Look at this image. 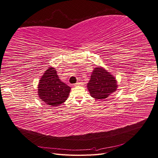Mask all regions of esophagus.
I'll return each instance as SVG.
<instances>
[{
    "mask_svg": "<svg viewBox=\"0 0 158 158\" xmlns=\"http://www.w3.org/2000/svg\"><path fill=\"white\" fill-rule=\"evenodd\" d=\"M83 82H77L75 84V86H79V85H83Z\"/></svg>",
    "mask_w": 158,
    "mask_h": 158,
    "instance_id": "34e87169",
    "label": "esophagus"
}]
</instances>
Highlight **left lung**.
<instances>
[{"instance_id": "left-lung-1", "label": "left lung", "mask_w": 158, "mask_h": 158, "mask_svg": "<svg viewBox=\"0 0 158 158\" xmlns=\"http://www.w3.org/2000/svg\"><path fill=\"white\" fill-rule=\"evenodd\" d=\"M115 77L102 67L94 68L87 84L90 96L96 100H104L117 89Z\"/></svg>"}]
</instances>
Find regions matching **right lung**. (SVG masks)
<instances>
[{"label":"right lung","instance_id":"right-lung-1","mask_svg":"<svg viewBox=\"0 0 158 158\" xmlns=\"http://www.w3.org/2000/svg\"><path fill=\"white\" fill-rule=\"evenodd\" d=\"M40 98L48 106H58L65 102L71 88L62 82L55 68L49 67L40 79L38 86Z\"/></svg>","mask_w":158,"mask_h":158}]
</instances>
